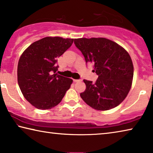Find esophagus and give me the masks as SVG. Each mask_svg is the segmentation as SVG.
Wrapping results in <instances>:
<instances>
[{
	"mask_svg": "<svg viewBox=\"0 0 153 153\" xmlns=\"http://www.w3.org/2000/svg\"><path fill=\"white\" fill-rule=\"evenodd\" d=\"M74 81L75 82H81L82 79H74Z\"/></svg>",
	"mask_w": 153,
	"mask_h": 153,
	"instance_id": "1",
	"label": "esophagus"
}]
</instances>
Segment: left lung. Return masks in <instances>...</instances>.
<instances>
[{
	"label": "left lung",
	"mask_w": 153,
	"mask_h": 153,
	"mask_svg": "<svg viewBox=\"0 0 153 153\" xmlns=\"http://www.w3.org/2000/svg\"><path fill=\"white\" fill-rule=\"evenodd\" d=\"M74 44L86 63L94 65L93 71L98 76L95 83L84 79L86 89L80 97L97 110L117 107L127 97L132 83L134 67L128 52L104 38H79L74 40Z\"/></svg>",
	"instance_id": "8db88e82"
}]
</instances>
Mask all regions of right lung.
<instances>
[{"mask_svg": "<svg viewBox=\"0 0 153 153\" xmlns=\"http://www.w3.org/2000/svg\"><path fill=\"white\" fill-rule=\"evenodd\" d=\"M74 39L46 37L32 43L21 56L17 81L25 99L38 109H49L63 99L73 80L56 74L57 58Z\"/></svg>", "mask_w": 153, "mask_h": 153, "instance_id": "add662e5", "label": "right lung"}]
</instances>
